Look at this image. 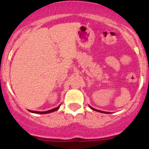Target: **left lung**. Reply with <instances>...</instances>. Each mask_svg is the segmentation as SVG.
I'll return each mask as SVG.
<instances>
[{
    "mask_svg": "<svg viewBox=\"0 0 149 149\" xmlns=\"http://www.w3.org/2000/svg\"><path fill=\"white\" fill-rule=\"evenodd\" d=\"M90 107V109H92V110H94V111H98V112H101V113H105V112H103L102 111H100V110H97V109H94V108H92V107Z\"/></svg>",
    "mask_w": 149,
    "mask_h": 149,
    "instance_id": "8db88e82",
    "label": "left lung"
}]
</instances>
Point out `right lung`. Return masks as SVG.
I'll return each instance as SVG.
<instances>
[{"label":"right lung","instance_id":"1","mask_svg":"<svg viewBox=\"0 0 149 149\" xmlns=\"http://www.w3.org/2000/svg\"><path fill=\"white\" fill-rule=\"evenodd\" d=\"M59 107H60V105H59V107L54 108V109H50V110H49V111H29L31 113H33L45 114V113H51V112H54V111H57L58 109H59Z\"/></svg>","mask_w":149,"mask_h":149}]
</instances>
